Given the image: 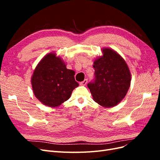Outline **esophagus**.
I'll list each match as a JSON object with an SVG mask.
<instances>
[{"mask_svg":"<svg viewBox=\"0 0 160 160\" xmlns=\"http://www.w3.org/2000/svg\"><path fill=\"white\" fill-rule=\"evenodd\" d=\"M87 83H88V79H84L83 81L80 82L79 85H85Z\"/></svg>","mask_w":160,"mask_h":160,"instance_id":"obj_1","label":"esophagus"}]
</instances>
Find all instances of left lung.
<instances>
[{"label":"left lung","instance_id":"1","mask_svg":"<svg viewBox=\"0 0 160 160\" xmlns=\"http://www.w3.org/2000/svg\"><path fill=\"white\" fill-rule=\"evenodd\" d=\"M93 62L95 77L88 84L93 100L104 108L118 105L127 94L131 83L128 65L118 52L108 48Z\"/></svg>","mask_w":160,"mask_h":160}]
</instances>
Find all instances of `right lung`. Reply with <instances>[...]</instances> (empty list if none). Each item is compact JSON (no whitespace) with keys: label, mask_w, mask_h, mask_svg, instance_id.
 Returning a JSON list of instances; mask_svg holds the SVG:
<instances>
[{"label":"right lung","mask_w":160,"mask_h":160,"mask_svg":"<svg viewBox=\"0 0 160 160\" xmlns=\"http://www.w3.org/2000/svg\"><path fill=\"white\" fill-rule=\"evenodd\" d=\"M75 71L67 69L65 62L55 53L42 58L31 78L33 93L44 105L57 107L68 100L72 91L79 86Z\"/></svg>","instance_id":"add662e5"}]
</instances>
